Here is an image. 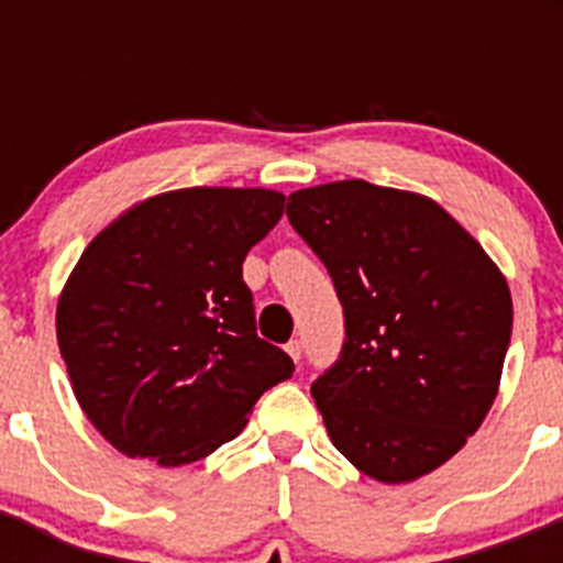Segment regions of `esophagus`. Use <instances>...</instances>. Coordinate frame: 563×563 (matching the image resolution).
<instances>
[{"label":"esophagus","instance_id":"esophagus-1","mask_svg":"<svg viewBox=\"0 0 563 563\" xmlns=\"http://www.w3.org/2000/svg\"><path fill=\"white\" fill-rule=\"evenodd\" d=\"M301 352H305V346H301V341H290L287 343V355L292 357V361H301Z\"/></svg>","mask_w":563,"mask_h":563}]
</instances>
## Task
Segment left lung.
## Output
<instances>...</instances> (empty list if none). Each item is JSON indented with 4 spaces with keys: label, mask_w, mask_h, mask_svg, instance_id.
Listing matches in <instances>:
<instances>
[{
    "label": "left lung",
    "mask_w": 563,
    "mask_h": 563,
    "mask_svg": "<svg viewBox=\"0 0 563 563\" xmlns=\"http://www.w3.org/2000/svg\"><path fill=\"white\" fill-rule=\"evenodd\" d=\"M287 217L327 265L346 341L312 383L327 434L386 485L431 474L499 395L514 330L496 262L431 197L366 180L292 191Z\"/></svg>",
    "instance_id": "left-lung-1"
}]
</instances>
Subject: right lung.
<instances>
[{"mask_svg":"<svg viewBox=\"0 0 563 563\" xmlns=\"http://www.w3.org/2000/svg\"><path fill=\"white\" fill-rule=\"evenodd\" d=\"M282 213L273 188H177L84 247L58 296V350L78 406L121 454L191 465L292 375L290 355L256 335L242 282Z\"/></svg>","mask_w":563,"mask_h":563,"instance_id":"right-lung-1","label":"right lung"}]
</instances>
